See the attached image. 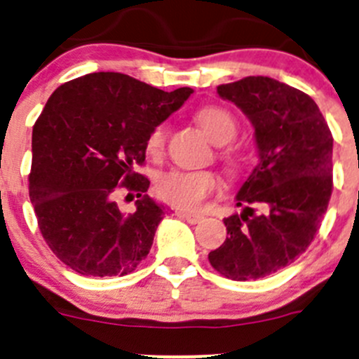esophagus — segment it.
<instances>
[{"label": "esophagus", "mask_w": 359, "mask_h": 359, "mask_svg": "<svg viewBox=\"0 0 359 359\" xmlns=\"http://www.w3.org/2000/svg\"><path fill=\"white\" fill-rule=\"evenodd\" d=\"M177 215L189 224H198L203 220L201 213H196V212H184V210H179V212H177Z\"/></svg>", "instance_id": "obj_1"}]
</instances>
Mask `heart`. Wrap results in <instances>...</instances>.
<instances>
[{"label":"heart","mask_w":359,"mask_h":359,"mask_svg":"<svg viewBox=\"0 0 359 359\" xmlns=\"http://www.w3.org/2000/svg\"><path fill=\"white\" fill-rule=\"evenodd\" d=\"M196 121L203 132L217 146L227 144L236 135V119L229 111L219 106H206L196 112ZM166 140V125L159 123L146 139L147 153L161 154ZM226 161L234 165V158L226 154ZM219 187V177L208 170H170L156 180L159 198L182 210H196Z\"/></svg>","instance_id":"heart-1"}]
</instances>
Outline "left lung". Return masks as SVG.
I'll return each instance as SVG.
<instances>
[{
	"instance_id": "left-lung-1",
	"label": "left lung",
	"mask_w": 359,
	"mask_h": 359,
	"mask_svg": "<svg viewBox=\"0 0 359 359\" xmlns=\"http://www.w3.org/2000/svg\"><path fill=\"white\" fill-rule=\"evenodd\" d=\"M253 126L259 163L236 194L240 213L224 219L227 238L208 253L234 281L259 280L306 252L332 196L334 137L309 95L267 76L217 86Z\"/></svg>"
}]
</instances>
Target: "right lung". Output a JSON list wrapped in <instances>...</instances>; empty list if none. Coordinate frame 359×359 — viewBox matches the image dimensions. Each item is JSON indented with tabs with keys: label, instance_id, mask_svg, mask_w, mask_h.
<instances>
[{
	"label": "right lung",
	"instance_id": "right-lung-1",
	"mask_svg": "<svg viewBox=\"0 0 359 359\" xmlns=\"http://www.w3.org/2000/svg\"><path fill=\"white\" fill-rule=\"evenodd\" d=\"M193 88L163 92L121 72H92L60 85L32 128L29 196L52 252L83 276H125L153 247L166 206L135 172L151 130ZM125 187L136 212L114 201ZM130 196V194H128Z\"/></svg>",
	"mask_w": 359,
	"mask_h": 359
}]
</instances>
